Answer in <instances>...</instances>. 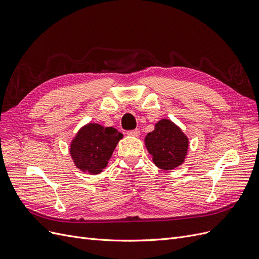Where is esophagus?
<instances>
[{"label":"esophagus","instance_id":"esophagus-1","mask_svg":"<svg viewBox=\"0 0 259 259\" xmlns=\"http://www.w3.org/2000/svg\"><path fill=\"white\" fill-rule=\"evenodd\" d=\"M139 134H140V132H139V130H133V131H128L127 132V135L128 136H134V137H137V136H139Z\"/></svg>","mask_w":259,"mask_h":259}]
</instances>
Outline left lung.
<instances>
[{"instance_id": "8db88e82", "label": "left lung", "mask_w": 259, "mask_h": 259, "mask_svg": "<svg viewBox=\"0 0 259 259\" xmlns=\"http://www.w3.org/2000/svg\"><path fill=\"white\" fill-rule=\"evenodd\" d=\"M148 152L156 166L164 170L174 169L184 163L189 148V139L175 123L162 119L145 138Z\"/></svg>"}]
</instances>
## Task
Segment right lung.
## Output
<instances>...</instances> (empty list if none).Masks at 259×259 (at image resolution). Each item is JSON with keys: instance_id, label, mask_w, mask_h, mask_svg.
Returning a JSON list of instances; mask_svg holds the SVG:
<instances>
[{"instance_id": "right-lung-1", "label": "right lung", "mask_w": 259, "mask_h": 259, "mask_svg": "<svg viewBox=\"0 0 259 259\" xmlns=\"http://www.w3.org/2000/svg\"><path fill=\"white\" fill-rule=\"evenodd\" d=\"M122 137L123 134L114 127L97 123L84 125L70 144V154L75 166L91 175L100 174Z\"/></svg>"}]
</instances>
